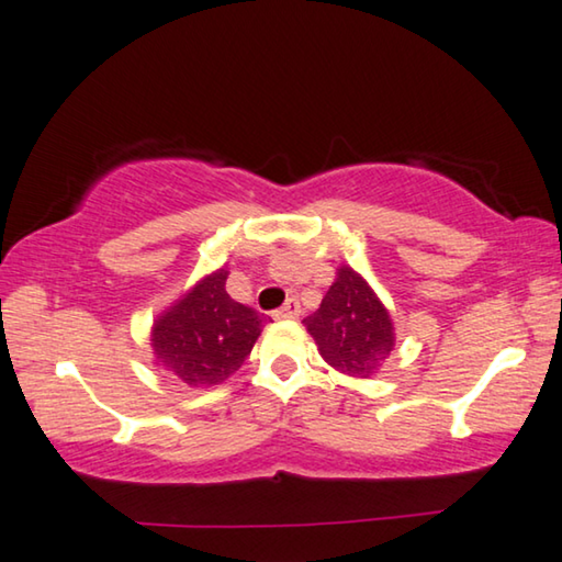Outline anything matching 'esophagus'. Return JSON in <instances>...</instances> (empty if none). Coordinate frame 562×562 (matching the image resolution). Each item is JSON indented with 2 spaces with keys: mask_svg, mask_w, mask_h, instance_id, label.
Listing matches in <instances>:
<instances>
[{
  "mask_svg": "<svg viewBox=\"0 0 562 562\" xmlns=\"http://www.w3.org/2000/svg\"><path fill=\"white\" fill-rule=\"evenodd\" d=\"M300 317V302L290 297L280 310H274V319H295Z\"/></svg>",
  "mask_w": 562,
  "mask_h": 562,
  "instance_id": "esophagus-1",
  "label": "esophagus"
}]
</instances>
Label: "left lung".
Listing matches in <instances>:
<instances>
[{
  "instance_id": "obj_1",
  "label": "left lung",
  "mask_w": 562,
  "mask_h": 562,
  "mask_svg": "<svg viewBox=\"0 0 562 562\" xmlns=\"http://www.w3.org/2000/svg\"><path fill=\"white\" fill-rule=\"evenodd\" d=\"M323 360L337 372L370 380L395 350V325L378 292L350 265L337 267L317 313L302 319Z\"/></svg>"
}]
</instances>
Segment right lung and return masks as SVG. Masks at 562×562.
Segmentation results:
<instances>
[{
	"label": "right lung",
	"instance_id": "add662e5",
	"mask_svg": "<svg viewBox=\"0 0 562 562\" xmlns=\"http://www.w3.org/2000/svg\"><path fill=\"white\" fill-rule=\"evenodd\" d=\"M227 265L204 274L155 317L149 345L157 368L190 387L225 382L260 337L267 317L227 295Z\"/></svg>",
	"mask_w": 562,
	"mask_h": 562
}]
</instances>
